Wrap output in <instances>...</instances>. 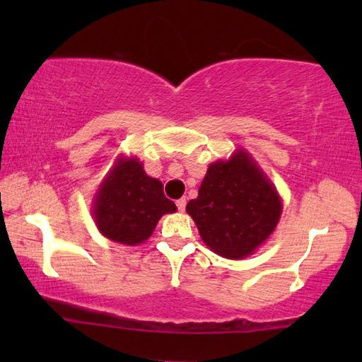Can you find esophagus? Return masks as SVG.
Returning <instances> with one entry per match:
<instances>
[{
  "mask_svg": "<svg viewBox=\"0 0 362 362\" xmlns=\"http://www.w3.org/2000/svg\"><path fill=\"white\" fill-rule=\"evenodd\" d=\"M176 206H177V209H180L181 212L186 209V197H181V199H177L176 201Z\"/></svg>",
  "mask_w": 362,
  "mask_h": 362,
  "instance_id": "1",
  "label": "esophagus"
}]
</instances>
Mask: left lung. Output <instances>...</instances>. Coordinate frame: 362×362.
<instances>
[{"instance_id": "obj_1", "label": "left lung", "mask_w": 362, "mask_h": 362, "mask_svg": "<svg viewBox=\"0 0 362 362\" xmlns=\"http://www.w3.org/2000/svg\"><path fill=\"white\" fill-rule=\"evenodd\" d=\"M186 211L212 252L240 260L275 230L281 201L249 153L237 150L229 161L207 168L197 197L187 202Z\"/></svg>"}]
</instances>
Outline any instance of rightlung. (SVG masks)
<instances>
[{"mask_svg":"<svg viewBox=\"0 0 362 362\" xmlns=\"http://www.w3.org/2000/svg\"><path fill=\"white\" fill-rule=\"evenodd\" d=\"M161 181L150 177L136 158H120L102 182L93 202V219L107 239L138 245L153 234L163 214L175 212Z\"/></svg>","mask_w":362,"mask_h":362,"instance_id":"obj_1","label":"right lung"}]
</instances>
